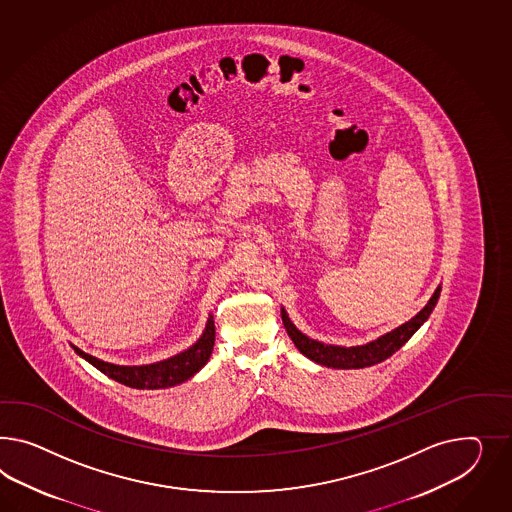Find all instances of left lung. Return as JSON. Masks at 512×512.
Segmentation results:
<instances>
[{
	"label": "left lung",
	"instance_id": "8db88e82",
	"mask_svg": "<svg viewBox=\"0 0 512 512\" xmlns=\"http://www.w3.org/2000/svg\"><path fill=\"white\" fill-rule=\"evenodd\" d=\"M440 292H442V287L438 285V289L430 296L427 305L415 317L401 324L399 328L384 333L378 339L369 341L365 345H326V343L317 341V339H311L305 333L300 332L292 324V320L287 315L285 307H281V318H283L285 330L289 333L292 343L304 354L305 358L315 361L318 365L332 367V369H363V367H371V365H376V363H382L389 356H393L425 324V320L430 317L432 309L438 304Z\"/></svg>",
	"mask_w": 512,
	"mask_h": 512
}]
</instances>
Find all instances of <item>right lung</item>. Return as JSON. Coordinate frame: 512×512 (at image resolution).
<instances>
[{
  "mask_svg": "<svg viewBox=\"0 0 512 512\" xmlns=\"http://www.w3.org/2000/svg\"><path fill=\"white\" fill-rule=\"evenodd\" d=\"M216 339V326L214 317L208 315L207 326L201 337L194 345L167 360L147 363V365H115L108 361L98 360L95 356L80 350L78 346L70 345L74 352L97 367L100 373L110 376L111 380L125 384L134 389H164V387L179 386L182 382L190 380L195 373H199L212 354Z\"/></svg>",
  "mask_w": 512,
  "mask_h": 512,
  "instance_id": "obj_1",
  "label": "right lung"
}]
</instances>
